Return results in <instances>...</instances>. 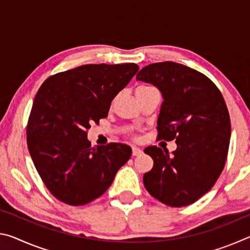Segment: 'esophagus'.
Listing matches in <instances>:
<instances>
[{
    "label": "esophagus",
    "mask_w": 250,
    "mask_h": 250,
    "mask_svg": "<svg viewBox=\"0 0 250 250\" xmlns=\"http://www.w3.org/2000/svg\"><path fill=\"white\" fill-rule=\"evenodd\" d=\"M132 154H133L134 156L140 155V154H142V150L139 149V147H137V146H133V147H132Z\"/></svg>",
    "instance_id": "esophagus-1"
}]
</instances>
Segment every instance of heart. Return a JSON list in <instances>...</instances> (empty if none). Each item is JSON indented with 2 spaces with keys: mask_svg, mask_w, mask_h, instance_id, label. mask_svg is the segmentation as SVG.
<instances>
[{
  "mask_svg": "<svg viewBox=\"0 0 250 250\" xmlns=\"http://www.w3.org/2000/svg\"><path fill=\"white\" fill-rule=\"evenodd\" d=\"M152 88H154V87L149 86V84H141V86H139V87L137 88V90H135V92H138V91L149 90V89H152Z\"/></svg>",
  "mask_w": 250,
  "mask_h": 250,
  "instance_id": "obj_1",
  "label": "heart"
}]
</instances>
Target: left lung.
Masks as SVG:
<instances>
[{"mask_svg":"<svg viewBox=\"0 0 250 250\" xmlns=\"http://www.w3.org/2000/svg\"><path fill=\"white\" fill-rule=\"evenodd\" d=\"M137 80L162 92L158 139L175 140L177 146L172 154L155 146L146 147L153 167L145 173L143 184L167 206L193 204L213 188L225 167L230 118L222 92L204 74L173 62L143 67Z\"/></svg>","mask_w":250,"mask_h":250,"instance_id":"8db88e82","label":"left lung"}]
</instances>
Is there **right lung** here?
I'll return each mask as SVG.
<instances>
[{"label": "right lung", "instance_id": "right-lung-1", "mask_svg": "<svg viewBox=\"0 0 250 250\" xmlns=\"http://www.w3.org/2000/svg\"><path fill=\"white\" fill-rule=\"evenodd\" d=\"M133 62L89 64L55 74L34 99L26 126L27 146L53 195L71 206L103 195L132 154L124 143L91 147L90 124L107 118L112 99L137 74Z\"/></svg>", "mask_w": 250, "mask_h": 250}]
</instances>
